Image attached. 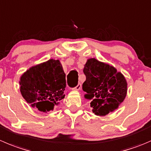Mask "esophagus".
Returning a JSON list of instances; mask_svg holds the SVG:
<instances>
[{"label": "esophagus", "mask_w": 151, "mask_h": 151, "mask_svg": "<svg viewBox=\"0 0 151 151\" xmlns=\"http://www.w3.org/2000/svg\"><path fill=\"white\" fill-rule=\"evenodd\" d=\"M80 88H81V84H80V83H79V84L77 85L75 88H73V90L79 91V90H80Z\"/></svg>", "instance_id": "34e87169"}]
</instances>
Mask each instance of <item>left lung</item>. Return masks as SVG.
I'll list each match as a JSON object with an SVG mask.
<instances>
[{
    "label": "left lung",
    "mask_w": 151,
    "mask_h": 151,
    "mask_svg": "<svg viewBox=\"0 0 151 151\" xmlns=\"http://www.w3.org/2000/svg\"><path fill=\"white\" fill-rule=\"evenodd\" d=\"M83 72L86 77L83 90L86 99L91 101L92 111L105 116L117 109L127 95L128 83L116 68L95 58L87 60Z\"/></svg>",
    "instance_id": "left-lung-1"
}]
</instances>
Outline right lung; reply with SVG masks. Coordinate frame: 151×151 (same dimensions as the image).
<instances>
[{
	"label": "right lung",
	"mask_w": 151,
	"mask_h": 151,
	"mask_svg": "<svg viewBox=\"0 0 151 151\" xmlns=\"http://www.w3.org/2000/svg\"><path fill=\"white\" fill-rule=\"evenodd\" d=\"M20 91L27 103L40 111H53L65 97V74L59 60L32 66L21 75Z\"/></svg>",
	"instance_id": "right-lung-1"
}]
</instances>
